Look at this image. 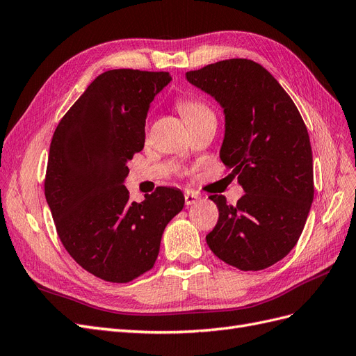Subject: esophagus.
<instances>
[{
	"label": "esophagus",
	"instance_id": "1",
	"mask_svg": "<svg viewBox=\"0 0 356 356\" xmlns=\"http://www.w3.org/2000/svg\"><path fill=\"white\" fill-rule=\"evenodd\" d=\"M184 199H186V204H195V203H197L199 196L195 195V193L187 191V193H184Z\"/></svg>",
	"mask_w": 356,
	"mask_h": 356
}]
</instances>
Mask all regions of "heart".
Instances as JSON below:
<instances>
[{"instance_id":"obj_1","label":"heart","mask_w":356,"mask_h":356,"mask_svg":"<svg viewBox=\"0 0 356 356\" xmlns=\"http://www.w3.org/2000/svg\"><path fill=\"white\" fill-rule=\"evenodd\" d=\"M177 106H178V110L181 111V114L184 115V118H186L188 124L191 122L199 120V118H202V117L213 115V113H212L209 106L204 102L197 101V99L182 98V99L177 101Z\"/></svg>"}]
</instances>
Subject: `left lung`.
Returning <instances> with one entry per match:
<instances>
[{
    "instance_id": "left-lung-1",
    "label": "left lung",
    "mask_w": 356,
    "mask_h": 356,
    "mask_svg": "<svg viewBox=\"0 0 356 356\" xmlns=\"http://www.w3.org/2000/svg\"><path fill=\"white\" fill-rule=\"evenodd\" d=\"M186 75L224 108L220 159L245 190L236 204L209 196L220 215L207 243L239 270H263L296 246L314 200L307 127L282 86L254 60H220Z\"/></svg>"
}]
</instances>
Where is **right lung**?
Masks as SVG:
<instances>
[{
    "mask_svg": "<svg viewBox=\"0 0 356 356\" xmlns=\"http://www.w3.org/2000/svg\"><path fill=\"white\" fill-rule=\"evenodd\" d=\"M169 72L99 74L60 118L50 143L44 195L59 239L84 270L127 284L152 270L168 222L184 208L177 188L129 200L127 160L144 148L149 102Z\"/></svg>",
    "mask_w": 356,
    "mask_h": 356,
    "instance_id": "right-lung-1",
    "label": "right lung"
}]
</instances>
